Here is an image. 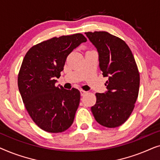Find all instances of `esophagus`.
Listing matches in <instances>:
<instances>
[{"label": "esophagus", "instance_id": "1", "mask_svg": "<svg viewBox=\"0 0 160 160\" xmlns=\"http://www.w3.org/2000/svg\"><path fill=\"white\" fill-rule=\"evenodd\" d=\"M80 93H81V95L84 96L85 94L87 93V92L86 91H84V90H80Z\"/></svg>", "mask_w": 160, "mask_h": 160}]
</instances>
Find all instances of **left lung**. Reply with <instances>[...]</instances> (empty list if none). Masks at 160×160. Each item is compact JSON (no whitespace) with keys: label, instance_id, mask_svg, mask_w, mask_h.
<instances>
[{"label":"left lung","instance_id":"obj_1","mask_svg":"<svg viewBox=\"0 0 160 160\" xmlns=\"http://www.w3.org/2000/svg\"><path fill=\"white\" fill-rule=\"evenodd\" d=\"M98 53L99 67L108 77L107 90L96 93L91 111L96 121L109 128L124 123L134 108L138 95L140 76L136 62L127 43L105 31L85 32Z\"/></svg>","mask_w":160,"mask_h":160}]
</instances>
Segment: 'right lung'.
<instances>
[{"label": "right lung", "instance_id": "1", "mask_svg": "<svg viewBox=\"0 0 160 160\" xmlns=\"http://www.w3.org/2000/svg\"><path fill=\"white\" fill-rule=\"evenodd\" d=\"M87 38L81 33L43 41L25 54L18 75V87L28 113L41 129L62 132L73 124L80 102V92L59 85L67 57Z\"/></svg>", "mask_w": 160, "mask_h": 160}]
</instances>
